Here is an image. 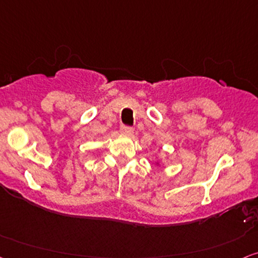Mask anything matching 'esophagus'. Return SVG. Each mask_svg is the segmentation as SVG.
<instances>
[{
    "instance_id": "obj_1",
    "label": "esophagus",
    "mask_w": 258,
    "mask_h": 258,
    "mask_svg": "<svg viewBox=\"0 0 258 258\" xmlns=\"http://www.w3.org/2000/svg\"><path fill=\"white\" fill-rule=\"evenodd\" d=\"M120 131H121L122 135H125L127 137H133V133H135V130H133L132 127H128V126H121Z\"/></svg>"
}]
</instances>
